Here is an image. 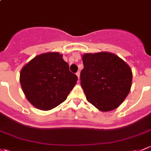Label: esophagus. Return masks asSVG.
<instances>
[{
	"instance_id": "34e87169",
	"label": "esophagus",
	"mask_w": 151,
	"mask_h": 151,
	"mask_svg": "<svg viewBox=\"0 0 151 151\" xmlns=\"http://www.w3.org/2000/svg\"><path fill=\"white\" fill-rule=\"evenodd\" d=\"M76 74H77V77H78V79H79V80H80V71H77V72L76 73Z\"/></svg>"
}]
</instances>
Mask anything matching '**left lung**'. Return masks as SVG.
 Returning a JSON list of instances; mask_svg holds the SVG:
<instances>
[{"label": "left lung", "instance_id": "left-lung-1", "mask_svg": "<svg viewBox=\"0 0 151 151\" xmlns=\"http://www.w3.org/2000/svg\"><path fill=\"white\" fill-rule=\"evenodd\" d=\"M80 74L87 101L101 111L116 109L129 94L132 72L125 61L108 52L85 53Z\"/></svg>", "mask_w": 151, "mask_h": 151}]
</instances>
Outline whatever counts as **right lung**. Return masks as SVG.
<instances>
[{"label": "right lung", "mask_w": 151, "mask_h": 151, "mask_svg": "<svg viewBox=\"0 0 151 151\" xmlns=\"http://www.w3.org/2000/svg\"><path fill=\"white\" fill-rule=\"evenodd\" d=\"M78 80L59 53L38 55L22 69L20 83L35 107L50 110L63 103Z\"/></svg>", "instance_id": "add662e5"}]
</instances>
